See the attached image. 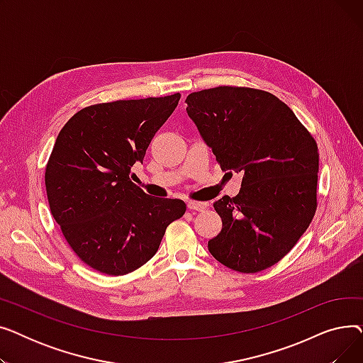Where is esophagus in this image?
<instances>
[{"instance_id":"34e87169","label":"esophagus","mask_w":363,"mask_h":363,"mask_svg":"<svg viewBox=\"0 0 363 363\" xmlns=\"http://www.w3.org/2000/svg\"><path fill=\"white\" fill-rule=\"evenodd\" d=\"M186 207L189 208V211L203 212L204 208L207 207V204H206V203H199V201H188V203H186Z\"/></svg>"}]
</instances>
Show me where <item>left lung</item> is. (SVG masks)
I'll list each match as a JSON object with an SVG mask.
<instances>
[{"label":"left lung","mask_w":363,"mask_h":363,"mask_svg":"<svg viewBox=\"0 0 363 363\" xmlns=\"http://www.w3.org/2000/svg\"><path fill=\"white\" fill-rule=\"evenodd\" d=\"M186 113L222 170L242 174L241 191L213 203L222 231L208 241L226 268L255 274L287 255L318 201V144L274 94L247 86L191 92Z\"/></svg>","instance_id":"obj_1"}]
</instances>
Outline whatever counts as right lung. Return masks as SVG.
Returning <instances> with one entry per match:
<instances>
[{
  "label": "right lung",
  "instance_id": "1",
  "mask_svg": "<svg viewBox=\"0 0 363 363\" xmlns=\"http://www.w3.org/2000/svg\"><path fill=\"white\" fill-rule=\"evenodd\" d=\"M179 99L177 92L88 106L57 137L45 166L50 211L92 269L119 277L141 268L185 213L182 200L151 197L130 179Z\"/></svg>",
  "mask_w": 363,
  "mask_h": 363
}]
</instances>
